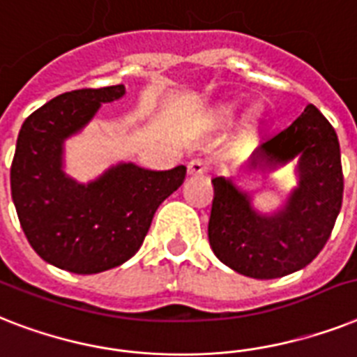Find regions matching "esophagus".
<instances>
[{"instance_id": "1", "label": "esophagus", "mask_w": 357, "mask_h": 357, "mask_svg": "<svg viewBox=\"0 0 357 357\" xmlns=\"http://www.w3.org/2000/svg\"><path fill=\"white\" fill-rule=\"evenodd\" d=\"M206 171H208L206 162L199 160V158H195V160H192L190 164H188V175L190 176H201L204 175Z\"/></svg>"}]
</instances>
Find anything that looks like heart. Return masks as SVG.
<instances>
[{
    "label": "heart",
    "instance_id": "1",
    "mask_svg": "<svg viewBox=\"0 0 357 357\" xmlns=\"http://www.w3.org/2000/svg\"><path fill=\"white\" fill-rule=\"evenodd\" d=\"M236 114H238V105H236V102H223V105H219V107L213 110L210 121H212L213 125H218V127H223V125H228L234 118H236ZM256 125H258V116H256V112L249 114V116L245 118L243 125H241L239 138H250V136L255 134Z\"/></svg>",
    "mask_w": 357,
    "mask_h": 357
}]
</instances>
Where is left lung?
<instances>
[{
  "label": "left lung",
  "instance_id": "8db88e82",
  "mask_svg": "<svg viewBox=\"0 0 357 357\" xmlns=\"http://www.w3.org/2000/svg\"><path fill=\"white\" fill-rule=\"evenodd\" d=\"M295 162L296 186L273 212L230 176H213L208 239L213 255L236 273L271 280L304 269L323 250L343 202L337 134L313 105L289 127L259 144L245 162L276 171Z\"/></svg>",
  "mask_w": 357,
  "mask_h": 357
}]
</instances>
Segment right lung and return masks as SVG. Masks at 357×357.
<instances>
[{"instance_id":"obj_1","label":"right lung","mask_w":357,"mask_h":357,"mask_svg":"<svg viewBox=\"0 0 357 357\" xmlns=\"http://www.w3.org/2000/svg\"><path fill=\"white\" fill-rule=\"evenodd\" d=\"M123 84L66 92L33 112L16 142L10 192L34 252L75 275H96L132 258L162 202L186 178V167L153 171L118 162L79 182L64 169L66 139L82 132Z\"/></svg>"}]
</instances>
